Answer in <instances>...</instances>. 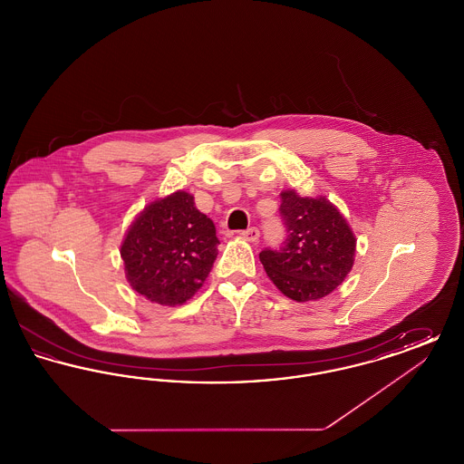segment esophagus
Instances as JSON below:
<instances>
[{"label": "esophagus", "instance_id": "obj_1", "mask_svg": "<svg viewBox=\"0 0 464 464\" xmlns=\"http://www.w3.org/2000/svg\"><path fill=\"white\" fill-rule=\"evenodd\" d=\"M242 237L245 240H248V242H259L261 233H259L257 227H248V229L242 231Z\"/></svg>", "mask_w": 464, "mask_h": 464}]
</instances>
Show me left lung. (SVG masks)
<instances>
[{
  "label": "left lung",
  "instance_id": "8db88e82",
  "mask_svg": "<svg viewBox=\"0 0 464 464\" xmlns=\"http://www.w3.org/2000/svg\"><path fill=\"white\" fill-rule=\"evenodd\" d=\"M280 197L287 238L278 250L265 248L259 259L269 280L287 297L316 301L339 287L352 271L353 231L329 199L303 198L295 191Z\"/></svg>",
  "mask_w": 464,
  "mask_h": 464
}]
</instances>
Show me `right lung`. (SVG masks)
I'll return each mask as SVG.
<instances>
[{
	"mask_svg": "<svg viewBox=\"0 0 464 464\" xmlns=\"http://www.w3.org/2000/svg\"><path fill=\"white\" fill-rule=\"evenodd\" d=\"M212 219L186 191L148 205L133 221L121 259L133 290L161 306H177L198 292L218 257Z\"/></svg>",
	"mask_w": 464,
	"mask_h": 464,
	"instance_id": "add662e5",
	"label": "right lung"
}]
</instances>
